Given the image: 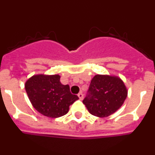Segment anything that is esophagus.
Segmentation results:
<instances>
[{
  "label": "esophagus",
  "instance_id": "34e87169",
  "mask_svg": "<svg viewBox=\"0 0 155 155\" xmlns=\"http://www.w3.org/2000/svg\"><path fill=\"white\" fill-rule=\"evenodd\" d=\"M78 98H80L81 100H82L83 99V97H84V95H83V94H82L81 92H80L78 94Z\"/></svg>",
  "mask_w": 155,
  "mask_h": 155
}]
</instances>
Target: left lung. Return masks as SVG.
<instances>
[{
  "label": "left lung",
  "mask_w": 155,
  "mask_h": 155,
  "mask_svg": "<svg viewBox=\"0 0 155 155\" xmlns=\"http://www.w3.org/2000/svg\"><path fill=\"white\" fill-rule=\"evenodd\" d=\"M127 93L124 82L119 77L96 74L91 79L88 94L83 103L93 116L108 117L123 105Z\"/></svg>",
  "instance_id": "8db88e82"
}]
</instances>
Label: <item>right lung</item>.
Returning a JSON list of instances; mask_svg holds the SVG:
<instances>
[{"instance_id":"add662e5","label":"right lung","mask_w":155,"mask_h":155,"mask_svg":"<svg viewBox=\"0 0 155 155\" xmlns=\"http://www.w3.org/2000/svg\"><path fill=\"white\" fill-rule=\"evenodd\" d=\"M59 74H35L25 81V88L35 110L50 118L68 113L69 106L78 97L72 94L68 84H61Z\"/></svg>"}]
</instances>
